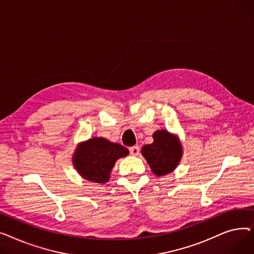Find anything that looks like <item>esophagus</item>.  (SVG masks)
<instances>
[{"label": "esophagus", "instance_id": "esophagus-1", "mask_svg": "<svg viewBox=\"0 0 254 254\" xmlns=\"http://www.w3.org/2000/svg\"><path fill=\"white\" fill-rule=\"evenodd\" d=\"M139 152H140L139 146L136 145V146H132V147H129V153H130L131 155H138Z\"/></svg>", "mask_w": 254, "mask_h": 254}]
</instances>
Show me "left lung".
Wrapping results in <instances>:
<instances>
[{"mask_svg": "<svg viewBox=\"0 0 254 254\" xmlns=\"http://www.w3.org/2000/svg\"><path fill=\"white\" fill-rule=\"evenodd\" d=\"M153 143L143 146V156L157 176H164L174 170L182 155L181 145L169 131L162 129L153 134Z\"/></svg>", "mask_w": 254, "mask_h": 254, "instance_id": "obj_1", "label": "left lung"}]
</instances>
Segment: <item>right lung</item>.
Listing matches in <instances>:
<instances>
[{
  "label": "right lung",
  "mask_w": 254,
  "mask_h": 254,
  "mask_svg": "<svg viewBox=\"0 0 254 254\" xmlns=\"http://www.w3.org/2000/svg\"><path fill=\"white\" fill-rule=\"evenodd\" d=\"M128 154L125 146L111 143L104 138H92L78 146L73 163L84 179L106 183L118 158Z\"/></svg>",
  "instance_id": "add662e5"
}]
</instances>
